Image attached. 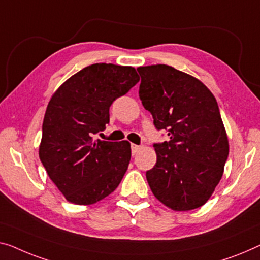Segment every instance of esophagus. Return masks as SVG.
Instances as JSON below:
<instances>
[{"mask_svg": "<svg viewBox=\"0 0 260 260\" xmlns=\"http://www.w3.org/2000/svg\"><path fill=\"white\" fill-rule=\"evenodd\" d=\"M131 148H132V154L135 155V154H137V153L139 152V149H140V146H138V145H134V143H132Z\"/></svg>", "mask_w": 260, "mask_h": 260, "instance_id": "esophagus-1", "label": "esophagus"}]
</instances>
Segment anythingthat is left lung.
Masks as SVG:
<instances>
[{
	"mask_svg": "<svg viewBox=\"0 0 260 260\" xmlns=\"http://www.w3.org/2000/svg\"><path fill=\"white\" fill-rule=\"evenodd\" d=\"M142 105L169 141L155 143L156 165L146 173L154 196L175 211L200 208L224 172L229 140L216 98L202 81L169 65L140 67Z\"/></svg>",
	"mask_w": 260,
	"mask_h": 260,
	"instance_id": "left-lung-1",
	"label": "left lung"
}]
</instances>
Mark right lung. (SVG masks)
<instances>
[{"mask_svg": "<svg viewBox=\"0 0 260 260\" xmlns=\"http://www.w3.org/2000/svg\"><path fill=\"white\" fill-rule=\"evenodd\" d=\"M139 80L134 68L96 63L70 77L50 99L38 153L69 202L94 204L121 182L131 161V143L93 140V135L110 122L112 103Z\"/></svg>", "mask_w": 260, "mask_h": 260, "instance_id": "add662e5", "label": "right lung"}]
</instances>
